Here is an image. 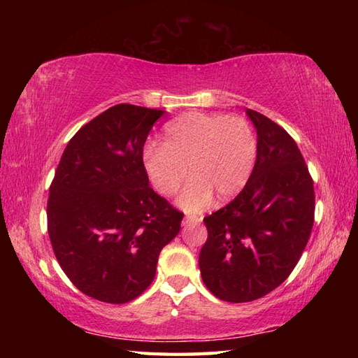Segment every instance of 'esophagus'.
I'll return each instance as SVG.
<instances>
[{
	"label": "esophagus",
	"instance_id": "1",
	"mask_svg": "<svg viewBox=\"0 0 358 358\" xmlns=\"http://www.w3.org/2000/svg\"><path fill=\"white\" fill-rule=\"evenodd\" d=\"M203 220V217L200 215H187L183 220V226H191V224H199Z\"/></svg>",
	"mask_w": 358,
	"mask_h": 358
}]
</instances>
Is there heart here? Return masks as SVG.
<instances>
[{
    "instance_id": "b5f03b06",
    "label": "heart",
    "mask_w": 358,
    "mask_h": 358,
    "mask_svg": "<svg viewBox=\"0 0 358 358\" xmlns=\"http://www.w3.org/2000/svg\"><path fill=\"white\" fill-rule=\"evenodd\" d=\"M257 159V136L238 115L189 112L164 127L159 144H149L143 163L150 183L164 196L180 191L187 212L206 209L214 200H231L246 187Z\"/></svg>"
}]
</instances>
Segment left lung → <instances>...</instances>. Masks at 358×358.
<instances>
[{"label":"left lung","mask_w":358,"mask_h":358,"mask_svg":"<svg viewBox=\"0 0 358 358\" xmlns=\"http://www.w3.org/2000/svg\"><path fill=\"white\" fill-rule=\"evenodd\" d=\"M257 129V159L246 187L204 217L208 240L200 272L223 301L246 303L291 275L314 226V181L294 138L263 113L246 109Z\"/></svg>","instance_id":"obj_1"}]
</instances>
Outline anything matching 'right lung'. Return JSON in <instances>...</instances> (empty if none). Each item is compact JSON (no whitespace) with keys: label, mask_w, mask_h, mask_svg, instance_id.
Wrapping results in <instances>:
<instances>
[{"label":"right lung","mask_w":358,"mask_h":358,"mask_svg":"<svg viewBox=\"0 0 358 358\" xmlns=\"http://www.w3.org/2000/svg\"><path fill=\"white\" fill-rule=\"evenodd\" d=\"M164 110L117 104L63 152L48 200L53 254L90 299L121 305L146 291L183 212L149 186L143 148Z\"/></svg>","instance_id":"obj_1"}]
</instances>
